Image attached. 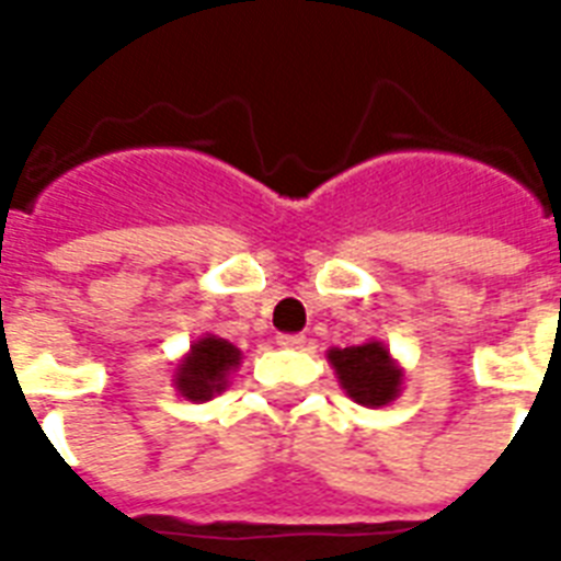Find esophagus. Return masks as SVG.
Returning <instances> with one entry per match:
<instances>
[{
  "label": "esophagus",
  "instance_id": "34e87169",
  "mask_svg": "<svg viewBox=\"0 0 561 561\" xmlns=\"http://www.w3.org/2000/svg\"><path fill=\"white\" fill-rule=\"evenodd\" d=\"M276 343H279V346H285V350H302V346H306V334L282 332L279 337H276Z\"/></svg>",
  "mask_w": 561,
  "mask_h": 561
}]
</instances>
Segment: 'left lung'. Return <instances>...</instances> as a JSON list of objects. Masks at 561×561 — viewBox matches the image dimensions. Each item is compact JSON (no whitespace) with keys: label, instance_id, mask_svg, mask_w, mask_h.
Masks as SVG:
<instances>
[{"label":"left lung","instance_id":"obj_1","mask_svg":"<svg viewBox=\"0 0 561 561\" xmlns=\"http://www.w3.org/2000/svg\"><path fill=\"white\" fill-rule=\"evenodd\" d=\"M334 373L341 378L343 390L350 399L367 408H381L399 396L401 373L390 360V352L381 343H364V346H346V350L329 352Z\"/></svg>","mask_w":561,"mask_h":561}]
</instances>
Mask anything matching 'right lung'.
Instances as JSON below:
<instances>
[{"mask_svg":"<svg viewBox=\"0 0 561 561\" xmlns=\"http://www.w3.org/2000/svg\"><path fill=\"white\" fill-rule=\"evenodd\" d=\"M241 352L220 337H203L192 346L188 358L178 367V390L192 401H206L227 387V373L238 367Z\"/></svg>","mask_w":561,"mask_h":561,"instance_id":"1","label":"right lung"}]
</instances>
